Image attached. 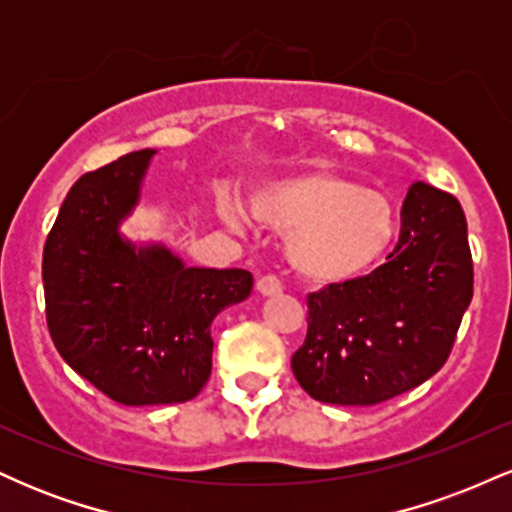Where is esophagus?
I'll use <instances>...</instances> for the list:
<instances>
[{"mask_svg":"<svg viewBox=\"0 0 512 512\" xmlns=\"http://www.w3.org/2000/svg\"><path fill=\"white\" fill-rule=\"evenodd\" d=\"M255 289L260 296H276V293L284 291V286H281V281L276 279V276L267 274V276H260V279H257Z\"/></svg>","mask_w":512,"mask_h":512,"instance_id":"34e87169","label":"esophagus"}]
</instances>
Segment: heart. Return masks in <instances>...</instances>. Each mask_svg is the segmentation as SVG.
<instances>
[{"mask_svg":"<svg viewBox=\"0 0 512 512\" xmlns=\"http://www.w3.org/2000/svg\"><path fill=\"white\" fill-rule=\"evenodd\" d=\"M248 209L257 223L286 233V262L317 286L346 284L370 272L397 233L390 199L327 168L262 182L250 192ZM219 216L238 231L248 226L236 199H221Z\"/></svg>","mask_w":512,"mask_h":512,"instance_id":"1","label":"heart"}]
</instances>
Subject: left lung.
Instances as JSON below:
<instances>
[{
    "label": "left lung",
    "mask_w": 512,
    "mask_h": 512,
    "mask_svg": "<svg viewBox=\"0 0 512 512\" xmlns=\"http://www.w3.org/2000/svg\"><path fill=\"white\" fill-rule=\"evenodd\" d=\"M472 291L460 202L428 182H411L399 243L383 267L310 293L293 375L317 402L344 407L414 390L448 361Z\"/></svg>",
    "instance_id": "1"
}]
</instances>
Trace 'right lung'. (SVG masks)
I'll use <instances>...</instances> for the list:
<instances>
[{
    "instance_id": "right-lung-1",
    "label": "right lung",
    "mask_w": 512,
    "mask_h": 512,
    "mask_svg": "<svg viewBox=\"0 0 512 512\" xmlns=\"http://www.w3.org/2000/svg\"><path fill=\"white\" fill-rule=\"evenodd\" d=\"M154 149L81 175L43 250L50 337L81 378L127 407L197 397L211 375V322L252 291L245 269L187 267L122 223L142 202Z\"/></svg>"
}]
</instances>
